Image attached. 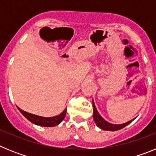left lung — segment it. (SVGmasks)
<instances>
[{"label":"left lung","instance_id":"left-lung-1","mask_svg":"<svg viewBox=\"0 0 156 156\" xmlns=\"http://www.w3.org/2000/svg\"><path fill=\"white\" fill-rule=\"evenodd\" d=\"M92 103H93V109H94V112H93L94 120L96 125H97L100 129H103V130H107V131H115V130H119V129H122L123 127L127 126V125L129 124L132 121H133L135 119L134 118V119L128 121V122H124V123H122V124H113V123L108 122V121H106L105 119H103V117L99 114L97 108H96V106H95L94 100H92Z\"/></svg>","mask_w":156,"mask_h":156}]
</instances>
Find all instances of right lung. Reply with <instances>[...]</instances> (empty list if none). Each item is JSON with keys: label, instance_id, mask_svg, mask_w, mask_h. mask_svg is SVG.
Wrapping results in <instances>:
<instances>
[{"label": "right lung", "instance_id": "add662e5", "mask_svg": "<svg viewBox=\"0 0 156 156\" xmlns=\"http://www.w3.org/2000/svg\"><path fill=\"white\" fill-rule=\"evenodd\" d=\"M19 112L24 115L29 121L33 122L34 124L38 125L41 126H46V127H52V126H55L58 125L60 122H62L64 119L65 116L66 115V112L67 109L66 108H65L64 111L61 112L58 115H55V116L52 117H44V116H40V115H34V114L30 113L26 111H23L20 108H19L17 106Z\"/></svg>", "mask_w": 156, "mask_h": 156}]
</instances>
